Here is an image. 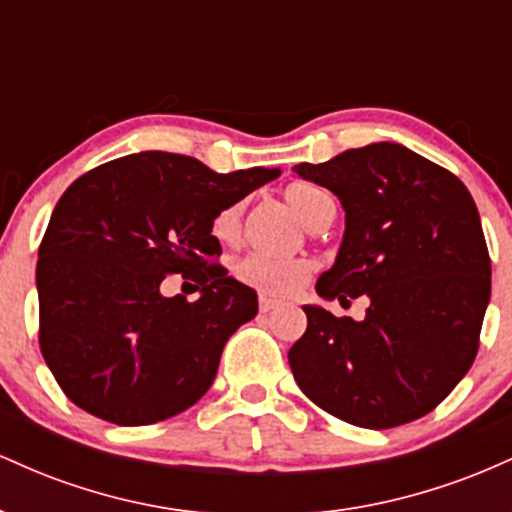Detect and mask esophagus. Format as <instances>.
Instances as JSON below:
<instances>
[{
  "label": "esophagus",
  "instance_id": "obj_1",
  "mask_svg": "<svg viewBox=\"0 0 512 512\" xmlns=\"http://www.w3.org/2000/svg\"><path fill=\"white\" fill-rule=\"evenodd\" d=\"M276 301H272V298H267V296H260V313H269V310H274L276 308Z\"/></svg>",
  "mask_w": 512,
  "mask_h": 512
}]
</instances>
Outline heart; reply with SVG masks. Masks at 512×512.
I'll return each mask as SVG.
<instances>
[{
	"mask_svg": "<svg viewBox=\"0 0 512 512\" xmlns=\"http://www.w3.org/2000/svg\"><path fill=\"white\" fill-rule=\"evenodd\" d=\"M284 199L308 228H315L334 211L332 197L308 182H293L284 190ZM240 226H243V207L231 204V207L216 211V216L211 219V236L216 243L231 248L240 240ZM310 274H313V262L305 257H279L276 260V257L248 255L233 264V276L240 284L272 298L293 296L308 281Z\"/></svg>",
	"mask_w": 512,
	"mask_h": 512,
	"instance_id": "heart-1",
	"label": "heart"
}]
</instances>
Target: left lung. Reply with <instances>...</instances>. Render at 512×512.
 <instances>
[{
    "mask_svg": "<svg viewBox=\"0 0 512 512\" xmlns=\"http://www.w3.org/2000/svg\"><path fill=\"white\" fill-rule=\"evenodd\" d=\"M344 209L337 260L315 291L366 293L361 322L303 305L293 378L320 409L361 428L409 424L436 409L479 349L491 260L477 204L450 170L395 142L293 166Z\"/></svg>",
    "mask_w": 512,
    "mask_h": 512,
    "instance_id": "obj_1",
    "label": "left lung"
}]
</instances>
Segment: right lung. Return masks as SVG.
Returning a JSON list of instances; mask_svg holds the SVG:
<instances>
[{"label":"right lung","instance_id":"obj_1","mask_svg":"<svg viewBox=\"0 0 512 512\" xmlns=\"http://www.w3.org/2000/svg\"><path fill=\"white\" fill-rule=\"evenodd\" d=\"M279 168L214 173L142 151L88 170L52 211L38 250L40 351L76 407L117 426L170 419L209 390L221 351L257 315V293L228 276L216 211L279 178ZM168 273L200 298L168 299Z\"/></svg>","mask_w":512,"mask_h":512}]
</instances>
